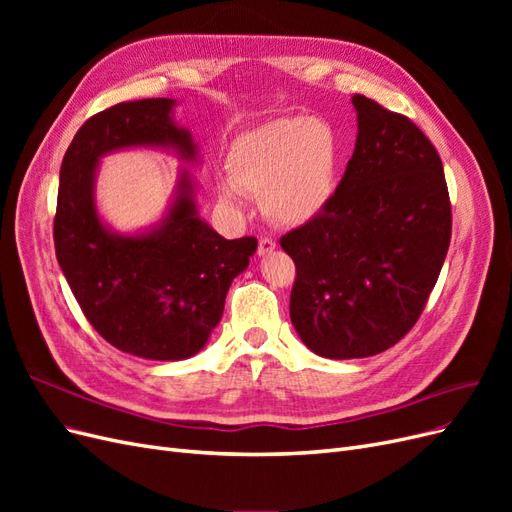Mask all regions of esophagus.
<instances>
[{
	"instance_id": "esophagus-1",
	"label": "esophagus",
	"mask_w": 512,
	"mask_h": 512,
	"mask_svg": "<svg viewBox=\"0 0 512 512\" xmlns=\"http://www.w3.org/2000/svg\"><path fill=\"white\" fill-rule=\"evenodd\" d=\"M277 250V243L273 239H260L258 241V256H269Z\"/></svg>"
}]
</instances>
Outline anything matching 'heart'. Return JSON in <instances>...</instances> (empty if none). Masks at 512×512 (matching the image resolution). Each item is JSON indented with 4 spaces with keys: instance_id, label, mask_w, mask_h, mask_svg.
<instances>
[{
    "instance_id": "obj_1",
    "label": "heart",
    "mask_w": 512,
    "mask_h": 512,
    "mask_svg": "<svg viewBox=\"0 0 512 512\" xmlns=\"http://www.w3.org/2000/svg\"><path fill=\"white\" fill-rule=\"evenodd\" d=\"M339 166L342 141L329 121L277 117L232 141L220 198L235 207L239 192L256 196L271 224L301 228L329 207Z\"/></svg>"
}]
</instances>
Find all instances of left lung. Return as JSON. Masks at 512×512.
Listing matches in <instances>:
<instances>
[{
  "label": "left lung",
  "mask_w": 512,
  "mask_h": 512,
  "mask_svg": "<svg viewBox=\"0 0 512 512\" xmlns=\"http://www.w3.org/2000/svg\"><path fill=\"white\" fill-rule=\"evenodd\" d=\"M354 153L314 222L282 237L297 265L290 320L324 359L384 352L421 316L451 243L442 160L414 123L365 96Z\"/></svg>",
  "instance_id": "8db88e82"
}]
</instances>
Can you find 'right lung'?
<instances>
[{"instance_id":"right-lung-1","label":"right lung","mask_w":512,"mask_h":512,"mask_svg":"<svg viewBox=\"0 0 512 512\" xmlns=\"http://www.w3.org/2000/svg\"><path fill=\"white\" fill-rule=\"evenodd\" d=\"M175 106L173 98H149L87 119L61 162L53 226L57 262L91 327L117 350L149 361H183L207 346L232 280L258 247L254 237L228 241L200 218L190 168H179L158 222L132 232L104 222L96 200L102 158L160 149L200 164Z\"/></svg>"}]
</instances>
